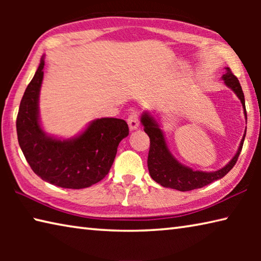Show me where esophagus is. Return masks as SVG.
Listing matches in <instances>:
<instances>
[{"label":"esophagus","mask_w":261,"mask_h":261,"mask_svg":"<svg viewBox=\"0 0 261 261\" xmlns=\"http://www.w3.org/2000/svg\"><path fill=\"white\" fill-rule=\"evenodd\" d=\"M127 124H129V129L131 131L136 130L137 127L139 126V118H138V115L137 114H131L129 117H127Z\"/></svg>","instance_id":"34e87169"}]
</instances>
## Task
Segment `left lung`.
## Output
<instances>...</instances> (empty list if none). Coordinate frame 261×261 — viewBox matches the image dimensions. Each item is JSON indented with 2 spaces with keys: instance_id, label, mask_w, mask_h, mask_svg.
<instances>
[{
  "instance_id": "left-lung-1",
  "label": "left lung",
  "mask_w": 261,
  "mask_h": 261,
  "mask_svg": "<svg viewBox=\"0 0 261 261\" xmlns=\"http://www.w3.org/2000/svg\"><path fill=\"white\" fill-rule=\"evenodd\" d=\"M221 78L226 84V86L230 88L233 93L237 95V98L240 99L243 109H244V116L246 121L244 93L242 91L240 82H238L236 76H233L229 68H226V73ZM140 122L144 126V131L149 137V141H151L147 159L149 175L156 183L161 184L163 188L175 189L178 190V191H190V190L200 189L226 176L232 169V167L235 166L237 159L240 156L246 135L245 127V132L243 135L240 147H238L236 154L226 166L215 171H201L194 170L192 168L183 165L173 155V153L168 147L160 123L148 110L141 115Z\"/></svg>"
}]
</instances>
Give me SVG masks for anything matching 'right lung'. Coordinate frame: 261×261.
Returning a JSON list of instances; mask_svg holds the SVG:
<instances>
[{
	"instance_id": "add662e5",
	"label": "right lung",
	"mask_w": 261,
	"mask_h": 261,
	"mask_svg": "<svg viewBox=\"0 0 261 261\" xmlns=\"http://www.w3.org/2000/svg\"><path fill=\"white\" fill-rule=\"evenodd\" d=\"M45 56L26 87L17 116V136L26 161L39 177L56 187L84 189L109 173L118 144L129 135L125 121L102 117L91 121L71 138L48 135L39 112Z\"/></svg>"
}]
</instances>
